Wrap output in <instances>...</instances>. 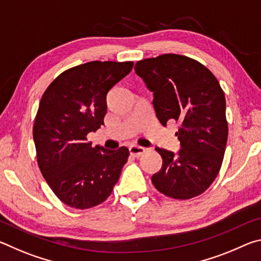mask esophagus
<instances>
[{"instance_id":"esophagus-1","label":"esophagus","mask_w":261,"mask_h":261,"mask_svg":"<svg viewBox=\"0 0 261 261\" xmlns=\"http://www.w3.org/2000/svg\"><path fill=\"white\" fill-rule=\"evenodd\" d=\"M129 152L132 156H136V158H139L143 155V154L146 152V148L141 147V146H131L129 148Z\"/></svg>"}]
</instances>
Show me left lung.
<instances>
[{
    "label": "left lung",
    "instance_id": "1",
    "mask_svg": "<svg viewBox=\"0 0 261 261\" xmlns=\"http://www.w3.org/2000/svg\"><path fill=\"white\" fill-rule=\"evenodd\" d=\"M135 71L153 92V106L163 126L178 124L177 154L156 147L162 167L152 176L158 191L174 199H191L214 182L228 139L226 98L205 65L177 54L138 61Z\"/></svg>",
    "mask_w": 261,
    "mask_h": 261
}]
</instances>
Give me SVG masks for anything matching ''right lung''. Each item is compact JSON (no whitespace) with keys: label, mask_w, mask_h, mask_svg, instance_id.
<instances>
[{"label":"right lung","mask_w":261,"mask_h":261,"mask_svg":"<svg viewBox=\"0 0 261 261\" xmlns=\"http://www.w3.org/2000/svg\"><path fill=\"white\" fill-rule=\"evenodd\" d=\"M134 62L92 61L56 77L43 93L33 124L39 168L56 197L87 210L110 196L129 149L92 146L90 132L103 125L106 96L131 71Z\"/></svg>","instance_id":"obj_1"}]
</instances>
